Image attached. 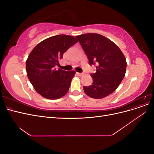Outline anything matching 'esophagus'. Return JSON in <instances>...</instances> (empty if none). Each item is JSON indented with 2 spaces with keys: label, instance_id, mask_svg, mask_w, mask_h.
<instances>
[{
  "label": "esophagus",
  "instance_id": "34e87169",
  "mask_svg": "<svg viewBox=\"0 0 154 154\" xmlns=\"http://www.w3.org/2000/svg\"><path fill=\"white\" fill-rule=\"evenodd\" d=\"M77 74L78 76H82L83 74H84V73L83 72H82V73H80V72H77Z\"/></svg>",
  "mask_w": 154,
  "mask_h": 154
}]
</instances>
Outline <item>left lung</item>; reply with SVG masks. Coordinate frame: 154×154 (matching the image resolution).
Wrapping results in <instances>:
<instances>
[{"label": "left lung", "instance_id": "left-lung-1", "mask_svg": "<svg viewBox=\"0 0 154 154\" xmlns=\"http://www.w3.org/2000/svg\"><path fill=\"white\" fill-rule=\"evenodd\" d=\"M78 40L87 55L88 64L96 66V72L91 74L93 82L84 86L85 94L92 98H103L112 93L123 80L127 62L118 46L106 37L96 33L79 36Z\"/></svg>", "mask_w": 154, "mask_h": 154}]
</instances>
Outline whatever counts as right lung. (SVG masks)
Instances as JSON below:
<instances>
[{
    "label": "right lung",
    "mask_w": 154,
    "mask_h": 154,
    "mask_svg": "<svg viewBox=\"0 0 154 154\" xmlns=\"http://www.w3.org/2000/svg\"><path fill=\"white\" fill-rule=\"evenodd\" d=\"M77 42L74 36L59 35L43 40L32 50L26 62L27 75L42 96L57 100L67 94L76 72L56 66L63 53Z\"/></svg>",
    "instance_id": "obj_1"
}]
</instances>
